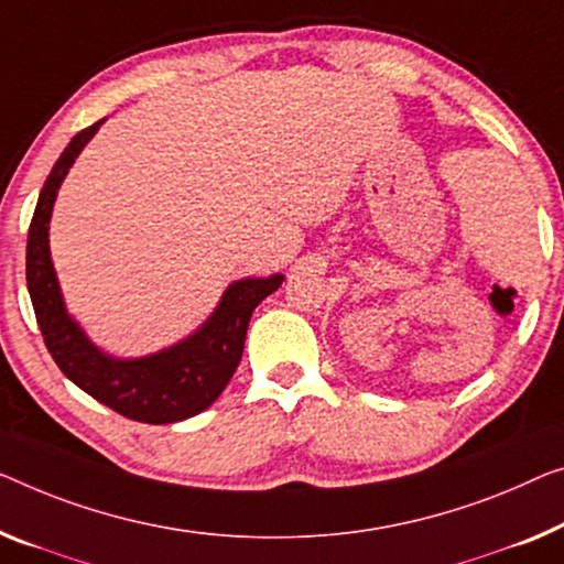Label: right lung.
Segmentation results:
<instances>
[{"label": "right lung", "instance_id": "obj_1", "mask_svg": "<svg viewBox=\"0 0 564 564\" xmlns=\"http://www.w3.org/2000/svg\"><path fill=\"white\" fill-rule=\"evenodd\" d=\"M98 123L75 133L47 174L28 232V291L42 339L67 380L116 413L149 425L180 423L207 410L220 398L240 365L250 316L256 306L279 291L283 275L242 279L228 285L213 316L187 339L156 355L119 359L100 351L80 324L67 314L53 258H50V215L57 189L75 159L96 137Z\"/></svg>", "mask_w": 564, "mask_h": 564}]
</instances>
